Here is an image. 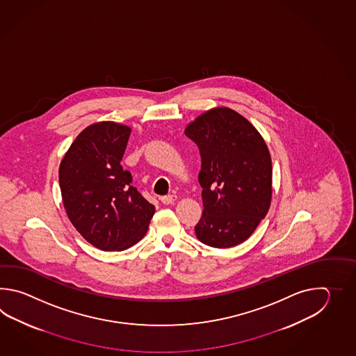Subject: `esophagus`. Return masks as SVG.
Segmentation results:
<instances>
[{
  "mask_svg": "<svg viewBox=\"0 0 356 356\" xmlns=\"http://www.w3.org/2000/svg\"><path fill=\"white\" fill-rule=\"evenodd\" d=\"M177 198L178 197L175 196V195H168V196L161 197L160 200H161V202L164 204H175Z\"/></svg>",
  "mask_w": 356,
  "mask_h": 356,
  "instance_id": "34e87169",
  "label": "esophagus"
}]
</instances>
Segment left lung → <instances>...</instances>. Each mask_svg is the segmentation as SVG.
Wrapping results in <instances>:
<instances>
[{
    "instance_id": "1",
    "label": "left lung",
    "mask_w": 356,
    "mask_h": 356,
    "mask_svg": "<svg viewBox=\"0 0 356 356\" xmlns=\"http://www.w3.org/2000/svg\"><path fill=\"white\" fill-rule=\"evenodd\" d=\"M201 154L198 181L204 211L197 239L213 248L247 241L265 219L273 198V163L257 129L242 114L216 106L187 124Z\"/></svg>"
}]
</instances>
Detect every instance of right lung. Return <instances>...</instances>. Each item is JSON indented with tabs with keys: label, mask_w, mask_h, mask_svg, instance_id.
<instances>
[{
	"label": "right lung",
	"mask_w": 356,
	"mask_h": 356,
	"mask_svg": "<svg viewBox=\"0 0 356 356\" xmlns=\"http://www.w3.org/2000/svg\"><path fill=\"white\" fill-rule=\"evenodd\" d=\"M131 127L117 122L92 123L68 147L58 170L68 219L86 242L102 250H124L144 238L154 204L145 200L122 156Z\"/></svg>",
	"instance_id": "add662e5"
}]
</instances>
